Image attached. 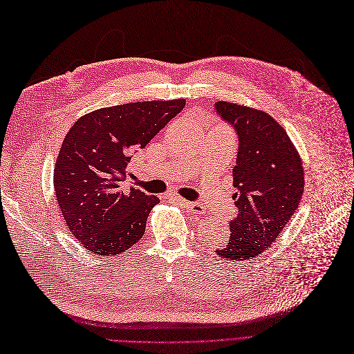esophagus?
I'll list each match as a JSON object with an SVG mask.
<instances>
[{"mask_svg":"<svg viewBox=\"0 0 354 354\" xmlns=\"http://www.w3.org/2000/svg\"><path fill=\"white\" fill-rule=\"evenodd\" d=\"M178 203H180L187 209H189L195 214H204L205 212V208L198 203H188V201H185V199H179V198H178Z\"/></svg>","mask_w":354,"mask_h":354,"instance_id":"34e87169","label":"esophagus"}]
</instances>
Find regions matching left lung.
I'll return each instance as SVG.
<instances>
[{
  "instance_id": "1",
  "label": "left lung",
  "mask_w": 354,
  "mask_h": 354,
  "mask_svg": "<svg viewBox=\"0 0 354 354\" xmlns=\"http://www.w3.org/2000/svg\"><path fill=\"white\" fill-rule=\"evenodd\" d=\"M215 110L239 137L237 217L230 221L228 243L215 252L239 262L262 254L279 237L301 204L304 167L285 129L268 113L228 101H218Z\"/></svg>"
}]
</instances>
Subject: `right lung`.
<instances>
[{
  "label": "right lung",
  "instance_id": "1",
  "mask_svg": "<svg viewBox=\"0 0 354 354\" xmlns=\"http://www.w3.org/2000/svg\"><path fill=\"white\" fill-rule=\"evenodd\" d=\"M185 100L105 106L76 120L60 146L53 172L56 203L78 241L97 256L129 250L160 203L140 189L121 188L136 149H145Z\"/></svg>",
  "mask_w": 354,
  "mask_h": 354
}]
</instances>
